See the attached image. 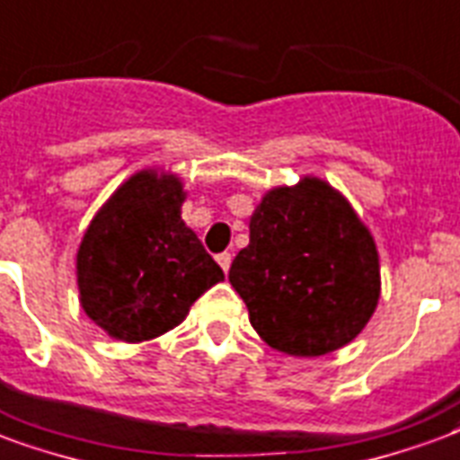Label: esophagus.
Listing matches in <instances>:
<instances>
[{
  "label": "esophagus",
  "mask_w": 460,
  "mask_h": 460,
  "mask_svg": "<svg viewBox=\"0 0 460 460\" xmlns=\"http://www.w3.org/2000/svg\"><path fill=\"white\" fill-rule=\"evenodd\" d=\"M217 264H220V269H223V271H230V264H233V254H230V252H223V254H217Z\"/></svg>",
  "instance_id": "1"
}]
</instances>
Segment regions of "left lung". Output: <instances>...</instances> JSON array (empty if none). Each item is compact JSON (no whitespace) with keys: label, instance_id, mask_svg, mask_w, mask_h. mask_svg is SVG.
Masks as SVG:
<instances>
[{"label":"left lung","instance_id":"obj_1","mask_svg":"<svg viewBox=\"0 0 460 460\" xmlns=\"http://www.w3.org/2000/svg\"><path fill=\"white\" fill-rule=\"evenodd\" d=\"M227 279L259 337L288 357L349 344L381 298L374 234L347 196L310 174L261 196Z\"/></svg>","mask_w":460,"mask_h":460}]
</instances>
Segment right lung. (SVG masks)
<instances>
[{"label": "right lung", "instance_id": "add662e5", "mask_svg": "<svg viewBox=\"0 0 460 460\" xmlns=\"http://www.w3.org/2000/svg\"><path fill=\"white\" fill-rule=\"evenodd\" d=\"M184 201L174 172L140 169L86 227L77 250L79 305L113 340L137 344L174 330L226 279L181 220Z\"/></svg>", "mask_w": 460, "mask_h": 460}]
</instances>
